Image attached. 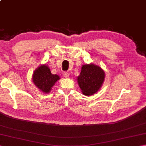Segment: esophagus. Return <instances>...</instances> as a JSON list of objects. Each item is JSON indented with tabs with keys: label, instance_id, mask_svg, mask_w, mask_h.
<instances>
[{
	"label": "esophagus",
	"instance_id": "34e87169",
	"mask_svg": "<svg viewBox=\"0 0 146 146\" xmlns=\"http://www.w3.org/2000/svg\"><path fill=\"white\" fill-rule=\"evenodd\" d=\"M63 76L65 77V78H68V77L70 76V73L65 71V72L63 73Z\"/></svg>",
	"mask_w": 146,
	"mask_h": 146
}]
</instances>
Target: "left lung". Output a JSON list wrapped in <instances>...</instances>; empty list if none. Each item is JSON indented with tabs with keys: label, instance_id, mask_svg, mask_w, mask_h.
I'll use <instances>...</instances> for the list:
<instances>
[{
	"label": "left lung",
	"instance_id": "1",
	"mask_svg": "<svg viewBox=\"0 0 146 146\" xmlns=\"http://www.w3.org/2000/svg\"><path fill=\"white\" fill-rule=\"evenodd\" d=\"M105 80V72L94 64L83 65L77 81L83 95L90 96L97 93L101 88Z\"/></svg>",
	"mask_w": 146,
	"mask_h": 146
}]
</instances>
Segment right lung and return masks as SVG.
<instances>
[{"mask_svg":"<svg viewBox=\"0 0 146 146\" xmlns=\"http://www.w3.org/2000/svg\"><path fill=\"white\" fill-rule=\"evenodd\" d=\"M60 79L58 75L51 73L49 66L46 64L41 65L36 68L33 75V83L39 90L44 94L49 93L54 83Z\"/></svg>","mask_w":146,"mask_h":146,"instance_id":"add662e5","label":"right lung"}]
</instances>
